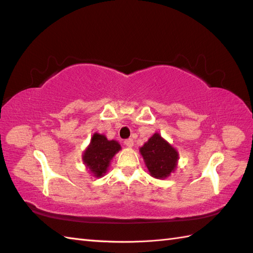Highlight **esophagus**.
Listing matches in <instances>:
<instances>
[{
    "instance_id": "obj_1",
    "label": "esophagus",
    "mask_w": 253,
    "mask_h": 253,
    "mask_svg": "<svg viewBox=\"0 0 253 253\" xmlns=\"http://www.w3.org/2000/svg\"><path fill=\"white\" fill-rule=\"evenodd\" d=\"M124 144H125L126 147H128V148H131L132 146H133V141H132V139H126L125 141H124Z\"/></svg>"
}]
</instances>
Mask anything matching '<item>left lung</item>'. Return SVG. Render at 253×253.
Returning a JSON list of instances; mask_svg holds the SVG:
<instances>
[{
    "instance_id": "obj_1",
    "label": "left lung",
    "mask_w": 253,
    "mask_h": 253,
    "mask_svg": "<svg viewBox=\"0 0 253 253\" xmlns=\"http://www.w3.org/2000/svg\"><path fill=\"white\" fill-rule=\"evenodd\" d=\"M140 152L150 173L155 178H165L176 168L178 153L159 133L149 139Z\"/></svg>"
}]
</instances>
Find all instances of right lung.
<instances>
[{"label":"right lung","mask_w":253,"mask_h":253,"mask_svg":"<svg viewBox=\"0 0 253 253\" xmlns=\"http://www.w3.org/2000/svg\"><path fill=\"white\" fill-rule=\"evenodd\" d=\"M120 149L121 146L117 141L107 140L105 136L94 133L83 160L95 177H101L109 168L111 159Z\"/></svg>","instance_id":"add662e5"}]
</instances>
